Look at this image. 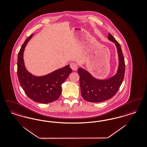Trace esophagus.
<instances>
[{"instance_id": "1", "label": "esophagus", "mask_w": 147, "mask_h": 147, "mask_svg": "<svg viewBox=\"0 0 147 147\" xmlns=\"http://www.w3.org/2000/svg\"><path fill=\"white\" fill-rule=\"evenodd\" d=\"M70 67L73 70V71H76L78 68V65L74 62H71L70 63Z\"/></svg>"}]
</instances>
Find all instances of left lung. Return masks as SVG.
<instances>
[{
    "label": "left lung",
    "instance_id": "left-lung-1",
    "mask_svg": "<svg viewBox=\"0 0 147 147\" xmlns=\"http://www.w3.org/2000/svg\"><path fill=\"white\" fill-rule=\"evenodd\" d=\"M108 39L115 44L119 56L117 73L110 78L105 80L97 79L89 72L79 68L78 73L80 76V85L82 98L90 102H100L112 98L121 86L125 74V64L120 44L108 34Z\"/></svg>",
    "mask_w": 147,
    "mask_h": 147
}]
</instances>
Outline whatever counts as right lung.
<instances>
[{"mask_svg": "<svg viewBox=\"0 0 147 147\" xmlns=\"http://www.w3.org/2000/svg\"><path fill=\"white\" fill-rule=\"evenodd\" d=\"M31 34L24 42L18 57V76L20 84L27 96L36 102L49 103L57 100L61 94V85L72 69L69 65L44 76H35L27 71L24 60V50L33 36Z\"/></svg>", "mask_w": 147, "mask_h": 147, "instance_id": "1", "label": "right lung"}]
</instances>
